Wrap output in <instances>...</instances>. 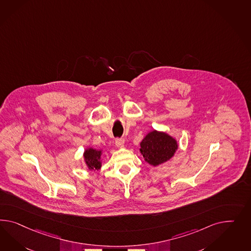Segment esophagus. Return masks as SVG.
Wrapping results in <instances>:
<instances>
[{
    "instance_id": "34e87169",
    "label": "esophagus",
    "mask_w": 251,
    "mask_h": 251,
    "mask_svg": "<svg viewBox=\"0 0 251 251\" xmlns=\"http://www.w3.org/2000/svg\"><path fill=\"white\" fill-rule=\"evenodd\" d=\"M115 144L116 146H118V147H122L124 145V139H122V138H116Z\"/></svg>"
}]
</instances>
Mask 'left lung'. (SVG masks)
Wrapping results in <instances>:
<instances>
[{
	"instance_id": "1",
	"label": "left lung",
	"mask_w": 251,
	"mask_h": 251,
	"mask_svg": "<svg viewBox=\"0 0 251 251\" xmlns=\"http://www.w3.org/2000/svg\"><path fill=\"white\" fill-rule=\"evenodd\" d=\"M176 141L171 136L153 130L141 143V152L147 163L157 166L171 159L176 151Z\"/></svg>"
}]
</instances>
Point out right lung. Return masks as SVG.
<instances>
[{
    "label": "right lung",
    "instance_id": "add662e5",
    "mask_svg": "<svg viewBox=\"0 0 251 251\" xmlns=\"http://www.w3.org/2000/svg\"><path fill=\"white\" fill-rule=\"evenodd\" d=\"M100 155H101V151H96L94 149L86 150L84 157H85V162L87 163L89 169L99 170L101 167V163L100 161Z\"/></svg>",
    "mask_w": 251,
    "mask_h": 251
}]
</instances>
